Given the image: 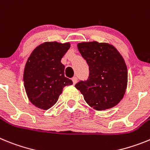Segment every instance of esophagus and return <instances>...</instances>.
I'll return each mask as SVG.
<instances>
[{"label":"esophagus","mask_w":150,"mask_h":150,"mask_svg":"<svg viewBox=\"0 0 150 150\" xmlns=\"http://www.w3.org/2000/svg\"><path fill=\"white\" fill-rule=\"evenodd\" d=\"M71 80H72V81H73V84H75L77 82V81H78V79H77V77H73V78L71 79Z\"/></svg>","instance_id":"34e87169"}]
</instances>
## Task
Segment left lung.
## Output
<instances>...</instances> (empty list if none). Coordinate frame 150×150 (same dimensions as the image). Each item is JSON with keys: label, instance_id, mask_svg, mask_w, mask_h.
<instances>
[{"label": "left lung", "instance_id": "obj_1", "mask_svg": "<svg viewBox=\"0 0 150 150\" xmlns=\"http://www.w3.org/2000/svg\"><path fill=\"white\" fill-rule=\"evenodd\" d=\"M78 48L89 66V77L77 83L75 88L86 103L97 110L116 106L127 88V70L123 57L106 43H79Z\"/></svg>", "mask_w": 150, "mask_h": 150}]
</instances>
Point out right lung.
Returning a JSON list of instances; mask_svg holds the SVG:
<instances>
[{
    "label": "right lung",
    "mask_w": 150,
    "mask_h": 150,
    "mask_svg": "<svg viewBox=\"0 0 150 150\" xmlns=\"http://www.w3.org/2000/svg\"><path fill=\"white\" fill-rule=\"evenodd\" d=\"M69 43L45 42L35 49L25 66L23 81L30 102L39 109H50L57 102L65 86L72 81L64 75L61 59Z\"/></svg>",
    "instance_id": "add662e5"
}]
</instances>
